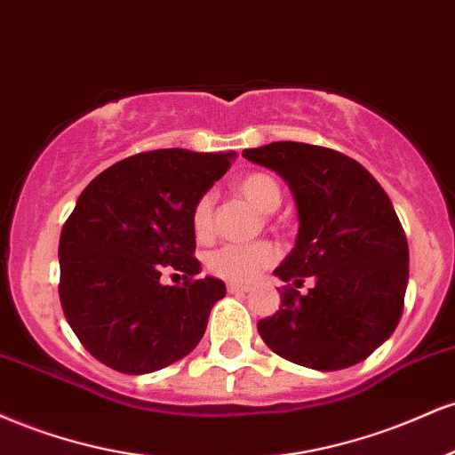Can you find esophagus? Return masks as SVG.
<instances>
[{"mask_svg":"<svg viewBox=\"0 0 455 455\" xmlns=\"http://www.w3.org/2000/svg\"><path fill=\"white\" fill-rule=\"evenodd\" d=\"M251 287L249 285H243V283H228V291L229 293H244L249 291Z\"/></svg>","mask_w":455,"mask_h":455,"instance_id":"1","label":"esophagus"}]
</instances>
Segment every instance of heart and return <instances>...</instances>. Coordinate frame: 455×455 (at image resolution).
I'll use <instances>...</instances> for the list:
<instances>
[{"label": "heart", "mask_w": 455, "mask_h": 455, "mask_svg": "<svg viewBox=\"0 0 455 455\" xmlns=\"http://www.w3.org/2000/svg\"><path fill=\"white\" fill-rule=\"evenodd\" d=\"M234 189L264 215L275 212L281 206V187L266 172H249L240 176ZM191 229H194L197 240H208L215 232V200L211 194L200 196L191 206ZM276 258H279V251L270 243L223 244V247L208 253L206 268L219 279L249 283L261 270L270 268Z\"/></svg>", "instance_id": "b5f03b06"}]
</instances>
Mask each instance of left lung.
<instances>
[{
	"label": "left lung",
	"instance_id": "obj_1",
	"mask_svg": "<svg viewBox=\"0 0 455 455\" xmlns=\"http://www.w3.org/2000/svg\"><path fill=\"white\" fill-rule=\"evenodd\" d=\"M243 157L285 179L300 217L296 247L275 270L287 283L281 308L258 323L259 336L315 371L366 360L396 330L409 281L407 236L387 194L332 148L272 142ZM307 275L315 285L302 297L295 287Z\"/></svg>",
	"mask_w": 455,
	"mask_h": 455
}]
</instances>
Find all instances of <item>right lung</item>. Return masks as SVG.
I'll use <instances>...</instances> for the list:
<instances>
[{
  "label": "right lung",
  "instance_id": "add662e5",
  "mask_svg": "<svg viewBox=\"0 0 455 455\" xmlns=\"http://www.w3.org/2000/svg\"><path fill=\"white\" fill-rule=\"evenodd\" d=\"M234 153L159 148L121 159L80 194L59 238V298L69 328L101 364L147 375L196 349L223 281L194 279L191 206ZM164 269L184 272L164 286Z\"/></svg>",
  "mask_w": 455,
  "mask_h": 455
}]
</instances>
